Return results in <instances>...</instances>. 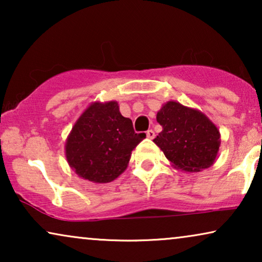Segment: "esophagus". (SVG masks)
I'll use <instances>...</instances> for the list:
<instances>
[{
	"label": "esophagus",
	"mask_w": 262,
	"mask_h": 262,
	"mask_svg": "<svg viewBox=\"0 0 262 262\" xmlns=\"http://www.w3.org/2000/svg\"><path fill=\"white\" fill-rule=\"evenodd\" d=\"M146 137H148L149 139H154L155 138V132H154L152 130H148L146 131Z\"/></svg>",
	"instance_id": "1"
}]
</instances>
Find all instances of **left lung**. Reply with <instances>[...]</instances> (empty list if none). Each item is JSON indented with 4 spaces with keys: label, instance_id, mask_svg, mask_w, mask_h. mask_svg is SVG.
Masks as SVG:
<instances>
[{
    "label": "left lung",
    "instance_id": "left-lung-1",
    "mask_svg": "<svg viewBox=\"0 0 262 262\" xmlns=\"http://www.w3.org/2000/svg\"><path fill=\"white\" fill-rule=\"evenodd\" d=\"M156 120L162 131L154 143L171 167L194 173L212 166L221 146L218 127L202 111L178 101L163 103Z\"/></svg>",
    "mask_w": 262,
    "mask_h": 262
}]
</instances>
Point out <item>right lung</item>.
Returning a JSON list of instances; mask_svg holds the SVG:
<instances>
[{
	"instance_id": "add662e5",
	"label": "right lung",
	"mask_w": 262,
	"mask_h": 262,
	"mask_svg": "<svg viewBox=\"0 0 262 262\" xmlns=\"http://www.w3.org/2000/svg\"><path fill=\"white\" fill-rule=\"evenodd\" d=\"M145 138L121 116L117 101H94L75 121L66 142V157L78 177L107 184L123 174L132 150Z\"/></svg>"
}]
</instances>
